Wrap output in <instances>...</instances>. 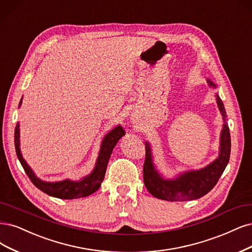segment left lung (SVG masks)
Listing matches in <instances>:
<instances>
[{"instance_id": "left-lung-1", "label": "left lung", "mask_w": 252, "mask_h": 252, "mask_svg": "<svg viewBox=\"0 0 252 252\" xmlns=\"http://www.w3.org/2000/svg\"><path fill=\"white\" fill-rule=\"evenodd\" d=\"M210 88L217 85L207 79ZM217 105L223 119L220 134L218 158L207 166L198 170H189L179 173L173 178H166L158 170L153 160V152L149 142H146V159L144 162V182L149 193L155 198L167 201H188L207 194L218 182L226 168L230 156V133L226 122V111L219 94H216Z\"/></svg>"}]
</instances>
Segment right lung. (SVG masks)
I'll use <instances>...</instances> for the list:
<instances>
[{
    "label": "right lung",
    "mask_w": 252,
    "mask_h": 252,
    "mask_svg": "<svg viewBox=\"0 0 252 252\" xmlns=\"http://www.w3.org/2000/svg\"><path fill=\"white\" fill-rule=\"evenodd\" d=\"M22 100L23 98L20 101L19 108L22 105ZM123 135H125V130L121 125L112 128L107 134H105L101 142L99 155L93 171L89 175L84 176L80 180L63 179L60 181H45L38 178L27 161L23 158L20 147V123H17L15 127L14 145L17 158H19L26 174L28 175L32 184L39 189L41 192L59 199H77L90 196L100 188L101 182L103 181L104 176H105L107 163L112 150H114L115 146Z\"/></svg>",
    "instance_id": "right-lung-1"
}]
</instances>
